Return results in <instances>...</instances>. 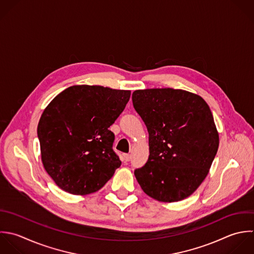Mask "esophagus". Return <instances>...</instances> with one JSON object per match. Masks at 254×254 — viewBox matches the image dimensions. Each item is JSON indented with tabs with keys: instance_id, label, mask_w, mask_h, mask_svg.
I'll use <instances>...</instances> for the list:
<instances>
[{
	"instance_id": "obj_1",
	"label": "esophagus",
	"mask_w": 254,
	"mask_h": 254,
	"mask_svg": "<svg viewBox=\"0 0 254 254\" xmlns=\"http://www.w3.org/2000/svg\"><path fill=\"white\" fill-rule=\"evenodd\" d=\"M131 159V154H125V160L129 161Z\"/></svg>"
}]
</instances>
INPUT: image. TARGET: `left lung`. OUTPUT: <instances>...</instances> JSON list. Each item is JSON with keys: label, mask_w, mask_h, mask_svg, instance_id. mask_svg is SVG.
<instances>
[{"label": "left lung", "mask_w": 254, "mask_h": 254, "mask_svg": "<svg viewBox=\"0 0 254 254\" xmlns=\"http://www.w3.org/2000/svg\"><path fill=\"white\" fill-rule=\"evenodd\" d=\"M132 104L148 130L149 156L134 170L143 192L159 202L191 196L207 177L219 148L210 107L180 89L136 90Z\"/></svg>", "instance_id": "obj_1"}]
</instances>
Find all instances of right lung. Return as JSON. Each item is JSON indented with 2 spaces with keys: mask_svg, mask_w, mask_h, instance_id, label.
<instances>
[{
  "mask_svg": "<svg viewBox=\"0 0 254 254\" xmlns=\"http://www.w3.org/2000/svg\"><path fill=\"white\" fill-rule=\"evenodd\" d=\"M128 90L75 85L44 109L37 126L41 161L65 192L87 195L100 190L122 164L113 150L109 127L125 110Z\"/></svg>",
  "mask_w": 254,
  "mask_h": 254,
  "instance_id": "right-lung-1",
  "label": "right lung"
}]
</instances>
